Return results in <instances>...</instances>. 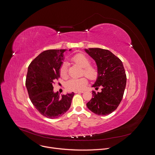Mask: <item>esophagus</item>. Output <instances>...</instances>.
<instances>
[{
  "instance_id": "esophagus-1",
  "label": "esophagus",
  "mask_w": 155,
  "mask_h": 155,
  "mask_svg": "<svg viewBox=\"0 0 155 155\" xmlns=\"http://www.w3.org/2000/svg\"><path fill=\"white\" fill-rule=\"evenodd\" d=\"M83 91H75V93H83Z\"/></svg>"
}]
</instances>
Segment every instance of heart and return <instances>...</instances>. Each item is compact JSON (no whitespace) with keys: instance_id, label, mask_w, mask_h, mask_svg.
Listing matches in <instances>:
<instances>
[{"instance_id":"obj_1","label":"heart","mask_w":155,"mask_h":155,"mask_svg":"<svg viewBox=\"0 0 155 155\" xmlns=\"http://www.w3.org/2000/svg\"><path fill=\"white\" fill-rule=\"evenodd\" d=\"M71 60L75 64L79 65L83 68V74H84L90 80H95L98 75L97 69L90 65L91 61L85 54L83 53H78L74 55ZM60 75L65 78L68 77V64L64 62L59 69ZM87 84V80L85 77L80 78H71L66 83L65 87L67 90L71 91H80L86 87Z\"/></svg>"}]
</instances>
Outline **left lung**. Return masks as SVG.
I'll use <instances>...</instances> for the list:
<instances>
[{
	"mask_svg": "<svg viewBox=\"0 0 155 155\" xmlns=\"http://www.w3.org/2000/svg\"><path fill=\"white\" fill-rule=\"evenodd\" d=\"M96 62L98 75L92 87L102 91H93V98L86 104L91 111L98 115L112 113L120 104L126 84V75L121 61L107 50L99 48L84 49Z\"/></svg>",
	"mask_w": 155,
	"mask_h": 155,
	"instance_id": "left-lung-1",
	"label": "left lung"
}]
</instances>
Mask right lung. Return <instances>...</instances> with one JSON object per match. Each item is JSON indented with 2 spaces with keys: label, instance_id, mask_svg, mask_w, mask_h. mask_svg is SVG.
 I'll list each match as a JSON object with an SVG mask.
<instances>
[{
  "label": "right lung",
  "instance_id": "1",
  "mask_svg": "<svg viewBox=\"0 0 155 155\" xmlns=\"http://www.w3.org/2000/svg\"><path fill=\"white\" fill-rule=\"evenodd\" d=\"M66 51H44L28 67L26 86L29 98L38 111L48 118L54 119L63 115L69 109L74 95L72 93L60 96L58 91H53V84L60 77L59 69Z\"/></svg>",
  "mask_w": 155,
  "mask_h": 155
}]
</instances>
